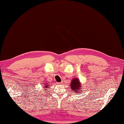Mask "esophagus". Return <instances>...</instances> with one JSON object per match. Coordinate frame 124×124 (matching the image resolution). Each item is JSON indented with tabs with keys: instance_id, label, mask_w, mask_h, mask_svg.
<instances>
[{
	"instance_id": "obj_1",
	"label": "esophagus",
	"mask_w": 124,
	"mask_h": 124,
	"mask_svg": "<svg viewBox=\"0 0 124 124\" xmlns=\"http://www.w3.org/2000/svg\"><path fill=\"white\" fill-rule=\"evenodd\" d=\"M57 84V85H61V84H62V83H58Z\"/></svg>"
}]
</instances>
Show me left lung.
<instances>
[{"mask_svg": "<svg viewBox=\"0 0 124 124\" xmlns=\"http://www.w3.org/2000/svg\"><path fill=\"white\" fill-rule=\"evenodd\" d=\"M82 86L79 83V80L77 78H75L72 79L71 83L70 84V88L72 89L76 94H79L78 93H81V89Z\"/></svg>", "mask_w": 124, "mask_h": 124, "instance_id": "left-lung-1", "label": "left lung"}]
</instances>
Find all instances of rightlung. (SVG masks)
<instances>
[{"instance_id": "right-lung-1", "label": "right lung", "mask_w": 124, "mask_h": 124, "mask_svg": "<svg viewBox=\"0 0 124 124\" xmlns=\"http://www.w3.org/2000/svg\"><path fill=\"white\" fill-rule=\"evenodd\" d=\"M50 86V85H49L48 83H45L44 84V89H45V90H47V89H48V88L50 87V86ZM45 88L46 89H45Z\"/></svg>"}]
</instances>
